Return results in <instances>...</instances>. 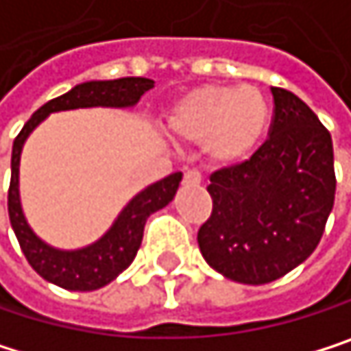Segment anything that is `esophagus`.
Segmentation results:
<instances>
[{"label":"esophagus","instance_id":"1","mask_svg":"<svg viewBox=\"0 0 351 351\" xmlns=\"http://www.w3.org/2000/svg\"><path fill=\"white\" fill-rule=\"evenodd\" d=\"M202 182V178H200V173L196 171V169H188L186 173H184V184L186 186H198Z\"/></svg>","mask_w":351,"mask_h":351}]
</instances>
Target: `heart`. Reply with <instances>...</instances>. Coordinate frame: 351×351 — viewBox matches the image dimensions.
I'll list each match as a JSON object with an SVG mask.
<instances>
[{
	"label": "heart",
	"mask_w": 351,
	"mask_h": 351,
	"mask_svg": "<svg viewBox=\"0 0 351 351\" xmlns=\"http://www.w3.org/2000/svg\"><path fill=\"white\" fill-rule=\"evenodd\" d=\"M271 121L265 95L254 86L202 84L182 95L165 115V130L182 143H202L217 167L252 159Z\"/></svg>",
	"instance_id": "heart-1"
}]
</instances>
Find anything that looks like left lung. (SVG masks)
Returning a JSON list of instances; mask_svg holds the SVG:
<instances>
[{"label": "left lung", "mask_w": 351, "mask_h": 351, "mask_svg": "<svg viewBox=\"0 0 351 351\" xmlns=\"http://www.w3.org/2000/svg\"><path fill=\"white\" fill-rule=\"evenodd\" d=\"M271 93L267 143L246 163L210 176L213 213L198 230L202 258L246 285L271 283L308 258L335 200L331 134L293 93Z\"/></svg>", "instance_id": "8db88e82"}]
</instances>
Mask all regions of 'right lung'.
Here are the masks:
<instances>
[{
    "label": "right lung",
    "mask_w": 351,
    "mask_h": 351,
    "mask_svg": "<svg viewBox=\"0 0 351 351\" xmlns=\"http://www.w3.org/2000/svg\"><path fill=\"white\" fill-rule=\"evenodd\" d=\"M153 84L155 82L151 78H141V76H128L117 80H88L76 84L66 95L51 99L40 109H36L20 130V134L16 136L12 147V180L8 192L10 223L26 261L49 283H56L72 291H93L111 283L121 271H125L132 265L143 244L147 219L173 200L182 182V171H176L141 190L119 210L111 228L97 242L76 250H62L43 242L28 226L22 210L20 155L26 138L32 134V130L43 119L58 111L88 109V107L130 109L141 101V97L149 88H153Z\"/></svg>",
    "instance_id": "add662e5"
}]
</instances>
